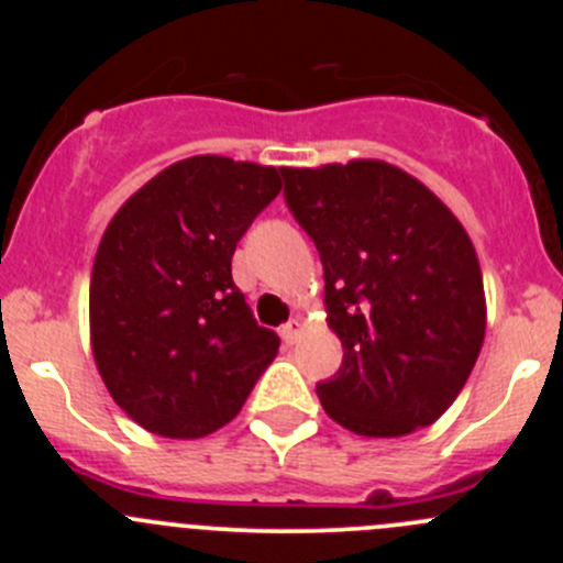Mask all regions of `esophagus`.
<instances>
[{
    "mask_svg": "<svg viewBox=\"0 0 563 563\" xmlns=\"http://www.w3.org/2000/svg\"><path fill=\"white\" fill-rule=\"evenodd\" d=\"M280 334L288 345H294L299 340V334H302V321H299V318H291V321L283 323Z\"/></svg>",
    "mask_w": 563,
    "mask_h": 563,
    "instance_id": "obj_1",
    "label": "esophagus"
}]
</instances>
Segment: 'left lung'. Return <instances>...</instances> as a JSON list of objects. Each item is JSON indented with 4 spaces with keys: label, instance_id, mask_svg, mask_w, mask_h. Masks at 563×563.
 <instances>
[{
    "label": "left lung",
    "instance_id": "left-lung-1",
    "mask_svg": "<svg viewBox=\"0 0 563 563\" xmlns=\"http://www.w3.org/2000/svg\"><path fill=\"white\" fill-rule=\"evenodd\" d=\"M286 201L323 264L327 323L343 343L316 391L367 439L433 424L485 343L479 258L463 223L417 176L384 161L280 168Z\"/></svg>",
    "mask_w": 563,
    "mask_h": 563
}]
</instances>
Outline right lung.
Listing matches in <instances>:
<instances>
[{
  "label": "right lung",
  "instance_id": "add662e5",
  "mask_svg": "<svg viewBox=\"0 0 563 563\" xmlns=\"http://www.w3.org/2000/svg\"><path fill=\"white\" fill-rule=\"evenodd\" d=\"M275 166L196 155L152 176L108 223L89 340L113 402L163 439L229 424L277 356L231 280V255L280 192Z\"/></svg>",
  "mask_w": 563,
  "mask_h": 563
}]
</instances>
